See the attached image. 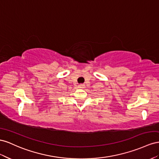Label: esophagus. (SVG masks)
Listing matches in <instances>:
<instances>
[{
    "label": "esophagus",
    "instance_id": "esophagus-1",
    "mask_svg": "<svg viewBox=\"0 0 159 159\" xmlns=\"http://www.w3.org/2000/svg\"><path fill=\"white\" fill-rule=\"evenodd\" d=\"M85 87H84V84H79V88H80V89H83V88H84Z\"/></svg>",
    "mask_w": 159,
    "mask_h": 159
}]
</instances>
